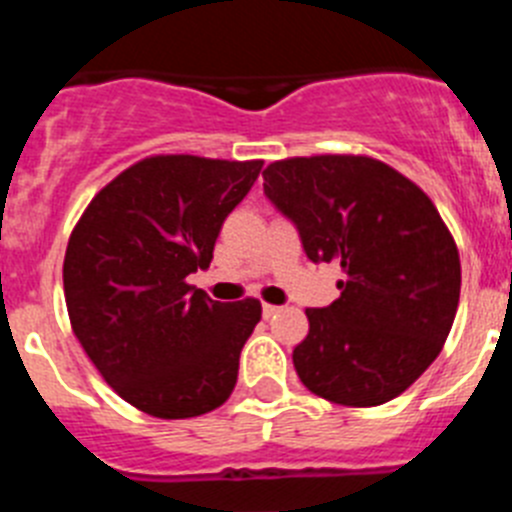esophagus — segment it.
I'll use <instances>...</instances> for the list:
<instances>
[{
	"mask_svg": "<svg viewBox=\"0 0 512 512\" xmlns=\"http://www.w3.org/2000/svg\"><path fill=\"white\" fill-rule=\"evenodd\" d=\"M261 310H264V318H271V315H277L279 307L277 305H266V302H264V307H261Z\"/></svg>",
	"mask_w": 512,
	"mask_h": 512,
	"instance_id": "obj_1",
	"label": "esophagus"
}]
</instances>
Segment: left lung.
I'll return each mask as SVG.
<instances>
[{
    "label": "left lung",
    "instance_id": "left-lung-1",
    "mask_svg": "<svg viewBox=\"0 0 512 512\" xmlns=\"http://www.w3.org/2000/svg\"><path fill=\"white\" fill-rule=\"evenodd\" d=\"M264 194L292 220L307 259L343 269L341 297L307 310L297 377L348 408L402 395L441 354L459 307V251L436 205L366 156L274 161Z\"/></svg>",
    "mask_w": 512,
    "mask_h": 512
}]
</instances>
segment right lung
Listing matches in <instances>:
<instances>
[{
	"mask_svg": "<svg viewBox=\"0 0 512 512\" xmlns=\"http://www.w3.org/2000/svg\"><path fill=\"white\" fill-rule=\"evenodd\" d=\"M264 161L151 156L89 202L63 259L71 328L104 382L153 418L220 408L259 300L217 302L187 284Z\"/></svg>",
	"mask_w": 512,
	"mask_h": 512,
	"instance_id": "obj_1",
	"label": "right lung"
}]
</instances>
